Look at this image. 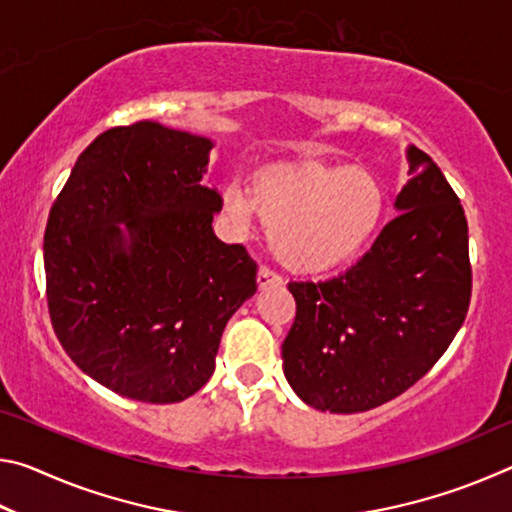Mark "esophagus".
Instances as JSON below:
<instances>
[{"label": "esophagus", "mask_w": 512, "mask_h": 512, "mask_svg": "<svg viewBox=\"0 0 512 512\" xmlns=\"http://www.w3.org/2000/svg\"><path fill=\"white\" fill-rule=\"evenodd\" d=\"M257 284H259V289L280 287V284H282V275L275 273L273 268L262 266V268H259V273H257Z\"/></svg>", "instance_id": "1"}]
</instances>
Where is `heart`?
<instances>
[{
  "mask_svg": "<svg viewBox=\"0 0 512 512\" xmlns=\"http://www.w3.org/2000/svg\"><path fill=\"white\" fill-rule=\"evenodd\" d=\"M223 205L237 223L257 214L282 264L316 273L350 262L368 244L386 196L379 178L363 167L300 162L259 171L250 192L228 187Z\"/></svg>",
  "mask_w": 512,
  "mask_h": 512,
  "instance_id": "b5f03b06",
  "label": "heart"
}]
</instances>
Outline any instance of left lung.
<instances>
[{"mask_svg":"<svg viewBox=\"0 0 512 512\" xmlns=\"http://www.w3.org/2000/svg\"><path fill=\"white\" fill-rule=\"evenodd\" d=\"M400 214L348 271L289 282L296 320L284 375L318 411L361 413L395 400L443 357L472 296L463 205L443 171L406 146Z\"/></svg>","mask_w":512,"mask_h":512,"instance_id":"obj_1","label":"left lung"}]
</instances>
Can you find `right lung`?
I'll list each match as a JSON object with an SVG mask.
<instances>
[{
    "label": "right lung",
    "mask_w": 512,
    "mask_h": 512,
    "mask_svg": "<svg viewBox=\"0 0 512 512\" xmlns=\"http://www.w3.org/2000/svg\"><path fill=\"white\" fill-rule=\"evenodd\" d=\"M205 137L135 121L101 133L69 173L45 230L47 307L60 345L110 391L183 402L214 372L257 264L214 237L223 201L203 185ZM117 222L132 244L120 246Z\"/></svg>",
    "instance_id": "right-lung-1"
}]
</instances>
